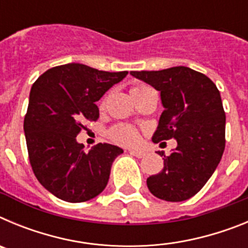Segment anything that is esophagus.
<instances>
[{
  "label": "esophagus",
  "mask_w": 248,
  "mask_h": 248,
  "mask_svg": "<svg viewBox=\"0 0 248 248\" xmlns=\"http://www.w3.org/2000/svg\"><path fill=\"white\" fill-rule=\"evenodd\" d=\"M131 155H134L137 157H143L145 156V151H141V150H129Z\"/></svg>",
  "instance_id": "1"
}]
</instances>
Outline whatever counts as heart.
Instances as JSON below:
<instances>
[{"instance_id": "1", "label": "heart", "mask_w": 248, "mask_h": 248, "mask_svg": "<svg viewBox=\"0 0 248 248\" xmlns=\"http://www.w3.org/2000/svg\"><path fill=\"white\" fill-rule=\"evenodd\" d=\"M150 88L146 87L145 84L138 83L131 87V95L137 97V95L145 93ZM108 137L111 141L119 144V145L130 146L135 145L139 141V133H138L137 128L129 125V124H124V123H119V124L111 126L108 130Z\"/></svg>"}]
</instances>
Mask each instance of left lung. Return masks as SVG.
<instances>
[{"label": "left lung", "instance_id": "left-lung-1", "mask_svg": "<svg viewBox=\"0 0 248 248\" xmlns=\"http://www.w3.org/2000/svg\"><path fill=\"white\" fill-rule=\"evenodd\" d=\"M130 74L160 92L164 111L153 141L176 139V149L164 155V168L146 180L154 196L184 201L203 187L225 150L226 115L220 92L205 74L187 67Z\"/></svg>", "mask_w": 248, "mask_h": 248}]
</instances>
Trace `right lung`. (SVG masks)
<instances>
[{
	"instance_id": "right-lung-1",
	"label": "right lung",
	"mask_w": 248,
	"mask_h": 248,
	"mask_svg": "<svg viewBox=\"0 0 248 248\" xmlns=\"http://www.w3.org/2000/svg\"><path fill=\"white\" fill-rule=\"evenodd\" d=\"M126 74L68 63L48 69L32 85L23 122L28 157L37 180L61 200L88 201L108 184L123 149L100 143L85 151L76 138L85 123L99 118L95 102Z\"/></svg>"
}]
</instances>
